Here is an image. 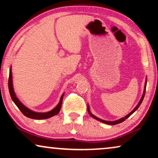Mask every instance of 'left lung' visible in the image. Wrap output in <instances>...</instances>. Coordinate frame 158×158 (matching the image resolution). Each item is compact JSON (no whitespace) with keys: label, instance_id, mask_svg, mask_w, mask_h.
<instances>
[{"label":"left lung","instance_id":"1","mask_svg":"<svg viewBox=\"0 0 158 158\" xmlns=\"http://www.w3.org/2000/svg\"><path fill=\"white\" fill-rule=\"evenodd\" d=\"M147 81H148V79H147V77H146V80H145V83H144V91H143V94H142V97H141V98H140V100H139V103H138V104L136 106V107L135 108V109H134L132 111H131L130 113L129 114H127V116H125L124 117H122V118H119V119H118V120H116V121H106V120H103V119H101V118H98L97 117V116H94V114H93L91 112H90V107H89V105L88 104V106H87V109H88V114H90V116H92L93 118H95V119H96V120H98V121H99V122H103V123H104V124H109V125H116V124H119V123H122V122H124V121H125L127 119V118H129V116H130L131 114H132L134 112H135L136 110H137L138 108L139 107V106L141 105V103H142V101H143V99H144V94H145V90H146V85H147Z\"/></svg>","mask_w":158,"mask_h":158}]
</instances>
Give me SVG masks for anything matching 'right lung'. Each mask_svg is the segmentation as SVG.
Instances as JSON below:
<instances>
[{"mask_svg":"<svg viewBox=\"0 0 158 158\" xmlns=\"http://www.w3.org/2000/svg\"><path fill=\"white\" fill-rule=\"evenodd\" d=\"M8 89H9L10 96L11 97L13 101H14L15 104L16 105V106L19 108V110L22 112L23 115L27 116L28 118H34V119H45V118H50L52 116L57 115L60 111L62 106V99H63V96L64 93L62 95L60 100L58 103V104L53 109H52L51 111H47V112H36L31 110L29 108L26 106L25 105H23L22 103L21 102L20 100L17 98L16 94L14 92V85H13V77H12V70H11V67L10 68L9 71V78H8Z\"/></svg>","mask_w":158,"mask_h":158,"instance_id":"add662e5","label":"right lung"}]
</instances>
